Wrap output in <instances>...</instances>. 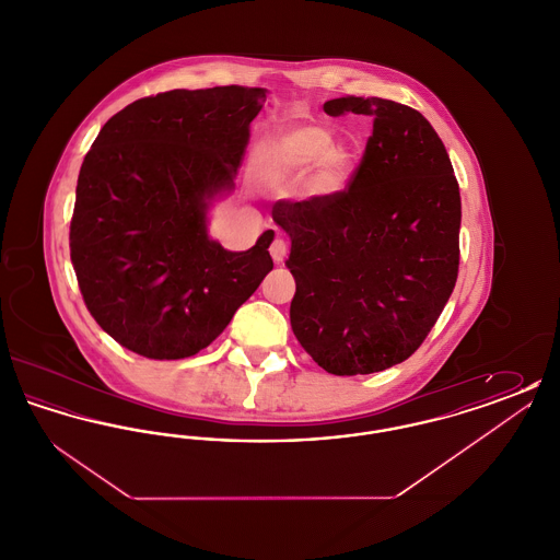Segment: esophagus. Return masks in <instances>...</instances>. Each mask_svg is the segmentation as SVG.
<instances>
[{
  "label": "esophagus",
  "instance_id": "34e87169",
  "mask_svg": "<svg viewBox=\"0 0 560 560\" xmlns=\"http://www.w3.org/2000/svg\"><path fill=\"white\" fill-rule=\"evenodd\" d=\"M268 252H270V256H272V260H275V262H283V260H285V256H288V243L281 240V237H277V240L270 243Z\"/></svg>",
  "mask_w": 560,
  "mask_h": 560
}]
</instances>
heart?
Wrapping results in <instances>:
<instances>
[{
	"label": "heart",
	"instance_id": "1",
	"mask_svg": "<svg viewBox=\"0 0 560 560\" xmlns=\"http://www.w3.org/2000/svg\"><path fill=\"white\" fill-rule=\"evenodd\" d=\"M359 160L354 138L334 140L319 121H302L270 133L256 153V176L265 183H283L311 167L306 190L313 197H331L345 190Z\"/></svg>",
	"mask_w": 560,
	"mask_h": 560
}]
</instances>
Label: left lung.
<instances>
[{
    "instance_id": "8db88e82",
    "label": "left lung",
    "mask_w": 560,
    "mask_h": 560,
    "mask_svg": "<svg viewBox=\"0 0 560 560\" xmlns=\"http://www.w3.org/2000/svg\"><path fill=\"white\" fill-rule=\"evenodd\" d=\"M323 108L368 115L373 132L347 190L272 208L292 240L290 320L325 372H384L427 340L455 288L459 187L443 140L416 108L375 96Z\"/></svg>"
}]
</instances>
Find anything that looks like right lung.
I'll return each mask as SVG.
<instances>
[{"instance_id": "right-lung-1", "label": "right lung", "mask_w": 560, "mask_h": 560, "mask_svg": "<svg viewBox=\"0 0 560 560\" xmlns=\"http://www.w3.org/2000/svg\"><path fill=\"white\" fill-rule=\"evenodd\" d=\"M265 101V88L172 90L121 108L96 136L69 245L90 315L121 347L160 361L197 354L272 270V231L247 252L208 235Z\"/></svg>"}]
</instances>
